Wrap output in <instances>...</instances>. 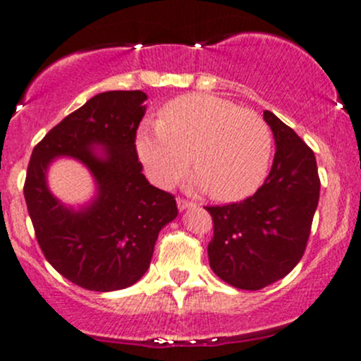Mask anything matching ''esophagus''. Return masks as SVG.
Instances as JSON below:
<instances>
[{"label":"esophagus","mask_w":361,"mask_h":361,"mask_svg":"<svg viewBox=\"0 0 361 361\" xmlns=\"http://www.w3.org/2000/svg\"><path fill=\"white\" fill-rule=\"evenodd\" d=\"M176 204H178V209H180V210H185V209H192V207H195L193 202L186 200V198H176Z\"/></svg>","instance_id":"1"}]
</instances>
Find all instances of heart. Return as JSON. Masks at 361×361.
Segmentation results:
<instances>
[{
  "label": "heart",
  "mask_w": 361,
  "mask_h": 361,
  "mask_svg": "<svg viewBox=\"0 0 361 361\" xmlns=\"http://www.w3.org/2000/svg\"><path fill=\"white\" fill-rule=\"evenodd\" d=\"M137 152L149 176L171 186L190 166L198 183L221 202L241 200L264 180L271 134L261 115L214 94H185L161 110L156 127L142 128Z\"/></svg>",
  "instance_id": "heart-1"
}]
</instances>
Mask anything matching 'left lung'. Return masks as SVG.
Here are the masks:
<instances>
[{"label":"left lung","instance_id":"8db88e82","mask_svg":"<svg viewBox=\"0 0 361 361\" xmlns=\"http://www.w3.org/2000/svg\"><path fill=\"white\" fill-rule=\"evenodd\" d=\"M276 151L264 183L241 202L205 207L212 215L209 261L235 288L259 290L295 268L307 247L319 180L312 149L271 111L264 110Z\"/></svg>","mask_w":361,"mask_h":361}]
</instances>
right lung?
I'll return each instance as SVG.
<instances>
[{"mask_svg":"<svg viewBox=\"0 0 361 361\" xmlns=\"http://www.w3.org/2000/svg\"><path fill=\"white\" fill-rule=\"evenodd\" d=\"M146 93L105 91L52 127L32 151L23 195L45 259L78 287L111 292L134 285L151 263L159 231L178 215L175 195L149 185L135 137ZM107 147L105 158L90 152ZM73 155L99 183L81 213L64 209L44 185L52 157Z\"/></svg>","mask_w":361,"mask_h":361,"instance_id":"add662e5","label":"right lung"}]
</instances>
